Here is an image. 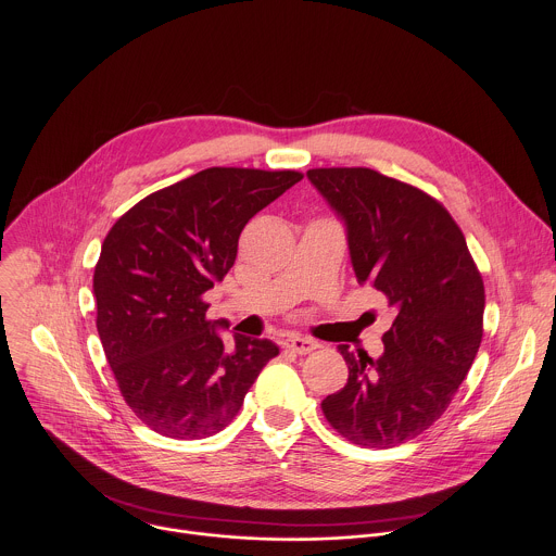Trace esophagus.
Segmentation results:
<instances>
[{
  "instance_id": "1",
  "label": "esophagus",
  "mask_w": 556,
  "mask_h": 556,
  "mask_svg": "<svg viewBox=\"0 0 556 556\" xmlns=\"http://www.w3.org/2000/svg\"><path fill=\"white\" fill-rule=\"evenodd\" d=\"M283 348L286 350H290V352H294V354H309V352H314L316 348H319V343H316L314 339H307V337H288L286 341H283Z\"/></svg>"
}]
</instances>
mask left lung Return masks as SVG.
<instances>
[{"mask_svg":"<svg viewBox=\"0 0 556 556\" xmlns=\"http://www.w3.org/2000/svg\"><path fill=\"white\" fill-rule=\"evenodd\" d=\"M307 180L345 226L356 281L395 307L378 358L339 348L350 378L324 414L354 444H403L446 412L480 350L482 277L459 226L420 189L365 167L309 169Z\"/></svg>","mask_w":556,"mask_h":556,"instance_id":"1","label":"left lung"}]
</instances>
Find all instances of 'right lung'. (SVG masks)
Masks as SVG:
<instances>
[{
    "label": "right lung",
    "instance_id": "obj_1",
    "mask_svg": "<svg viewBox=\"0 0 556 556\" xmlns=\"http://www.w3.org/2000/svg\"><path fill=\"white\" fill-rule=\"evenodd\" d=\"M296 172L211 167L129 208L94 268L97 330L129 409L155 433L200 440L244 405L268 339L232 334L224 348L202 294L232 268L249 219L294 187Z\"/></svg>",
    "mask_w": 556,
    "mask_h": 556
}]
</instances>
